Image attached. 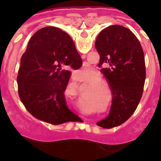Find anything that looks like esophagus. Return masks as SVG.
<instances>
[{"label":"esophagus","instance_id":"34e87169","mask_svg":"<svg viewBox=\"0 0 161 161\" xmlns=\"http://www.w3.org/2000/svg\"><path fill=\"white\" fill-rule=\"evenodd\" d=\"M81 57H82V59H85V58L86 57V55H82Z\"/></svg>","mask_w":161,"mask_h":161}]
</instances>
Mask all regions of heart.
<instances>
[{"label": "heart", "mask_w": 161, "mask_h": 161, "mask_svg": "<svg viewBox=\"0 0 161 161\" xmlns=\"http://www.w3.org/2000/svg\"><path fill=\"white\" fill-rule=\"evenodd\" d=\"M89 68H82L80 69L83 73H85V72H87L88 69ZM102 80V76H100V74L96 72L93 75V76H91L88 79L87 83L89 84H93V85H91L93 89H106V85L103 83H101Z\"/></svg>", "instance_id": "obj_1"}]
</instances>
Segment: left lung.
I'll use <instances>...</instances> for the list:
<instances>
[{
	"mask_svg": "<svg viewBox=\"0 0 161 161\" xmlns=\"http://www.w3.org/2000/svg\"><path fill=\"white\" fill-rule=\"evenodd\" d=\"M95 47L100 55L98 67L112 91L109 115L97 124L112 128L133 114L143 95L146 68L144 54L136 36L127 28L113 25L98 35Z\"/></svg>",
	"mask_w": 161,
	"mask_h": 161,
	"instance_id": "left-lung-1",
	"label": "left lung"
}]
</instances>
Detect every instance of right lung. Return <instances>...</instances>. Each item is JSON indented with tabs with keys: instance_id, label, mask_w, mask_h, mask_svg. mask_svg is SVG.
<instances>
[{
	"instance_id": "obj_1",
	"label": "right lung",
	"mask_w": 161,
	"mask_h": 161,
	"mask_svg": "<svg viewBox=\"0 0 161 161\" xmlns=\"http://www.w3.org/2000/svg\"><path fill=\"white\" fill-rule=\"evenodd\" d=\"M81 66V58L66 32L54 26L38 30L21 58L17 78L20 99L29 113L53 125L76 119L67 106L64 93L70 68Z\"/></svg>"
}]
</instances>
